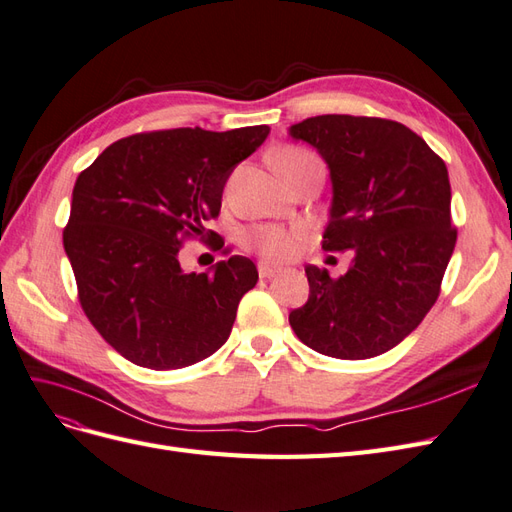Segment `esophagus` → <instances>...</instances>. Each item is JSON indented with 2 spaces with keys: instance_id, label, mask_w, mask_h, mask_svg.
Masks as SVG:
<instances>
[{
  "instance_id": "34e87169",
  "label": "esophagus",
  "mask_w": 512,
  "mask_h": 512,
  "mask_svg": "<svg viewBox=\"0 0 512 512\" xmlns=\"http://www.w3.org/2000/svg\"><path fill=\"white\" fill-rule=\"evenodd\" d=\"M257 270H259V277H261V279H270V277H274V274L281 272V268L270 264V261H259Z\"/></svg>"
}]
</instances>
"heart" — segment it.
I'll use <instances>...</instances> for the list:
<instances>
[{
  "instance_id": "1",
  "label": "heart",
  "mask_w": 512,
  "mask_h": 512,
  "mask_svg": "<svg viewBox=\"0 0 512 512\" xmlns=\"http://www.w3.org/2000/svg\"><path fill=\"white\" fill-rule=\"evenodd\" d=\"M272 164L285 177V181L290 183L298 175H303L307 168L318 166L320 160L305 149L283 147V149L272 153ZM305 240H307V231L300 225H292V227L259 225V227L248 231V235H246L248 246H253L255 251H259L261 255L268 259H274V261H283V259L294 257L300 251V246L305 244Z\"/></svg>"
}]
</instances>
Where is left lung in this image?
Instances as JSON below:
<instances>
[{
	"mask_svg": "<svg viewBox=\"0 0 512 512\" xmlns=\"http://www.w3.org/2000/svg\"><path fill=\"white\" fill-rule=\"evenodd\" d=\"M331 170L324 251H352L346 274L305 266L309 300L290 313L303 344L335 359L398 346L437 303L454 253L450 179L441 157L406 125L322 114L290 127Z\"/></svg>",
	"mask_w": 512,
	"mask_h": 512,
	"instance_id": "8db88e82",
	"label": "left lung"
}]
</instances>
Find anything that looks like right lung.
<instances>
[{"label": "right lung", "mask_w": 512, "mask_h": 512, "mask_svg": "<svg viewBox=\"0 0 512 512\" xmlns=\"http://www.w3.org/2000/svg\"><path fill=\"white\" fill-rule=\"evenodd\" d=\"M268 134V125L147 131L116 140L77 177L64 251L86 318L127 361L179 370L229 339L259 279L255 264L233 255L188 274L179 248L186 238H216L205 222L220 214L233 168Z\"/></svg>", "instance_id": "add662e5"}]
</instances>
